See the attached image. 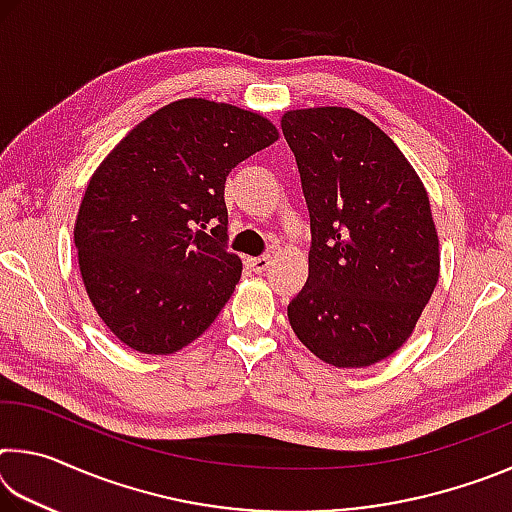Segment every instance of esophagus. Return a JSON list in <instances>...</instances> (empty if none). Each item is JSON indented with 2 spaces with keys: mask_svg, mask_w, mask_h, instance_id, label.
<instances>
[{
  "mask_svg": "<svg viewBox=\"0 0 512 512\" xmlns=\"http://www.w3.org/2000/svg\"><path fill=\"white\" fill-rule=\"evenodd\" d=\"M268 264H271V257H266V255H262V257H248L246 259V266L253 273H264L266 268H268Z\"/></svg>",
  "mask_w": 512,
  "mask_h": 512,
  "instance_id": "obj_1",
  "label": "esophagus"
}]
</instances>
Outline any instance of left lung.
I'll return each mask as SVG.
<instances>
[{
	"label": "left lung",
	"instance_id": "1",
	"mask_svg": "<svg viewBox=\"0 0 512 512\" xmlns=\"http://www.w3.org/2000/svg\"><path fill=\"white\" fill-rule=\"evenodd\" d=\"M282 133L311 219L291 329L329 366H372L409 341L438 284L427 189L391 137L352 108L287 110Z\"/></svg>",
	"mask_w": 512,
	"mask_h": 512
}]
</instances>
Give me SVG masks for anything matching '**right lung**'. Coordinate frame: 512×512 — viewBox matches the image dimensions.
Here are the masks:
<instances>
[{
  "mask_svg": "<svg viewBox=\"0 0 512 512\" xmlns=\"http://www.w3.org/2000/svg\"><path fill=\"white\" fill-rule=\"evenodd\" d=\"M271 119L189 97L140 121L92 173L74 221L85 293L117 339L173 354L214 323L241 277L223 246L228 173L277 142ZM220 223L213 235L206 223Z\"/></svg>",
  "mask_w": 512,
  "mask_h": 512,
  "instance_id": "right-lung-1",
  "label": "right lung"
}]
</instances>
